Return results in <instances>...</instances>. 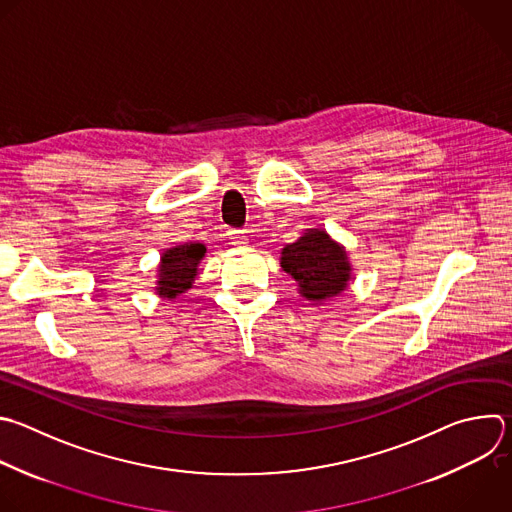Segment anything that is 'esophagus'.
I'll use <instances>...</instances> for the list:
<instances>
[{"label":"esophagus","mask_w":512,"mask_h":512,"mask_svg":"<svg viewBox=\"0 0 512 512\" xmlns=\"http://www.w3.org/2000/svg\"><path fill=\"white\" fill-rule=\"evenodd\" d=\"M229 235H231V241L235 243V245H243L247 239H245V231H241V229H235V231H229Z\"/></svg>","instance_id":"esophagus-1"}]
</instances>
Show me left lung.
Here are the masks:
<instances>
[{"instance_id": "8db88e82", "label": "left lung", "mask_w": 512, "mask_h": 512, "mask_svg": "<svg viewBox=\"0 0 512 512\" xmlns=\"http://www.w3.org/2000/svg\"><path fill=\"white\" fill-rule=\"evenodd\" d=\"M346 251L333 243L325 231L311 229L281 253V267L297 283L299 293L321 301L342 291L350 279Z\"/></svg>"}]
</instances>
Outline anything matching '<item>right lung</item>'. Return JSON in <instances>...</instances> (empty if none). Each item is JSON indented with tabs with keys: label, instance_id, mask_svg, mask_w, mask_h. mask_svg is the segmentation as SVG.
<instances>
[{
	"label": "right lung",
	"instance_id": "1",
	"mask_svg": "<svg viewBox=\"0 0 512 512\" xmlns=\"http://www.w3.org/2000/svg\"><path fill=\"white\" fill-rule=\"evenodd\" d=\"M205 251L207 249L203 243H185L168 249L160 261V279L156 291L168 299L185 293L197 275V267L205 257Z\"/></svg>",
	"mask_w": 512,
	"mask_h": 512
}]
</instances>
